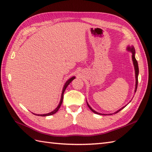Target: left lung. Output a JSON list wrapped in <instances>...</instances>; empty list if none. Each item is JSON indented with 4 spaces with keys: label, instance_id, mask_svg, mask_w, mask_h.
I'll use <instances>...</instances> for the list:
<instances>
[{
    "label": "left lung",
    "instance_id": "1",
    "mask_svg": "<svg viewBox=\"0 0 152 152\" xmlns=\"http://www.w3.org/2000/svg\"><path fill=\"white\" fill-rule=\"evenodd\" d=\"M127 49L130 50V51L132 52V61H133L134 66L135 74H136V88H135V92H136V90H137V87H138V73H139V68H138V62H137V61H136V58H135V49H134V47H128ZM88 106L89 107V108H90V109H91V111H93L94 113H95L98 114V115H105V114H101V113H97V112H96V111H94V110L92 109L91 108V107L88 105ZM124 107H125V106H124ZM124 107H123L121 108V109L118 110V111H117V112H115V113H117L119 112L121 109H123V108H124ZM109 115H113V114H109Z\"/></svg>",
    "mask_w": 152,
    "mask_h": 152
}]
</instances>
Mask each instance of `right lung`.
<instances>
[{"label":"right lung","mask_w":152,"mask_h":152,"mask_svg":"<svg viewBox=\"0 0 152 152\" xmlns=\"http://www.w3.org/2000/svg\"><path fill=\"white\" fill-rule=\"evenodd\" d=\"M75 78V77H72V78H70L69 80H68V81L65 83V84H64V87H63V90H62V96H61V102H60V103H59V105H58V107H56L54 111H52V112H50V113H47V114H43V115H38L37 116H42V117H45V116H50V115H53V114H55V113H56V112L58 111V110L59 109V108L61 107V105H62V100H63V97H64V91H65V90H66V88H67V86L69 85V84L72 81V80Z\"/></svg>","instance_id":"1"}]
</instances>
